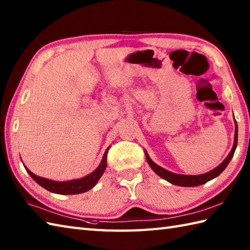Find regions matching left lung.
Masks as SVG:
<instances>
[{"label": "left lung", "instance_id": "8db88e82", "mask_svg": "<svg viewBox=\"0 0 250 250\" xmlns=\"http://www.w3.org/2000/svg\"><path fill=\"white\" fill-rule=\"evenodd\" d=\"M236 146H237V125H236V121H235L234 145H233V147H232L231 152L229 153V155H228V157L225 159V161L222 162L220 166H218L216 168H214L213 171H209L208 173H205V174H202V175H180V174L172 173V172L167 171V169H166V168L157 166V164L153 162L149 157H148L147 152H145V155H146L147 162L150 166V167L153 169V171H155L156 174H158L159 176L162 177L163 179L167 180L168 183H171L173 185L182 186V187H195V186H200V185H203V184L207 183L208 180L217 177L220 173H222V171H224V169L227 167L228 164H229L233 155H234Z\"/></svg>", "mask_w": 250, "mask_h": 250}]
</instances>
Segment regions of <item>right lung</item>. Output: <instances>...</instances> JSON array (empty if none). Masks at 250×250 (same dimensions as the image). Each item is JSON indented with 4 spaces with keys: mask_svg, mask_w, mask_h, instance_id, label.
I'll return each mask as SVG.
<instances>
[{
    "mask_svg": "<svg viewBox=\"0 0 250 250\" xmlns=\"http://www.w3.org/2000/svg\"><path fill=\"white\" fill-rule=\"evenodd\" d=\"M109 149V147L106 149L102 161H101V164L98 167V168L93 171L91 174H89L88 176L83 177L81 179H75V180H70V182H54V180L43 178L40 176H36L35 174L29 171L25 167L26 172L30 174V176L33 178L35 182L39 184L42 187L45 188L46 190L50 191V192L54 193H59V194H78V193H83L86 192V191L90 190L93 188L95 184L99 182V179L102 176L106 166H107V151Z\"/></svg>",
    "mask_w": 250,
    "mask_h": 250,
    "instance_id": "right-lung-1",
    "label": "right lung"
}]
</instances>
